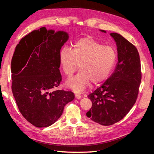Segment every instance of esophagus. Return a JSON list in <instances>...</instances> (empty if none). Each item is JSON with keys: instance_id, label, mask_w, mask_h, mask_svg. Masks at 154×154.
Listing matches in <instances>:
<instances>
[{"instance_id": "1", "label": "esophagus", "mask_w": 154, "mask_h": 154, "mask_svg": "<svg viewBox=\"0 0 154 154\" xmlns=\"http://www.w3.org/2000/svg\"><path fill=\"white\" fill-rule=\"evenodd\" d=\"M82 96L80 94H75V97L78 100H80Z\"/></svg>"}]
</instances>
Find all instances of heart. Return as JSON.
<instances>
[{
	"mask_svg": "<svg viewBox=\"0 0 154 154\" xmlns=\"http://www.w3.org/2000/svg\"><path fill=\"white\" fill-rule=\"evenodd\" d=\"M116 59L113 48L103 45L91 36L77 40L72 51L64 48L59 54L60 67L67 77H71L79 66L81 72L66 83L67 87L76 92L83 91L91 82L97 84L105 80L112 69Z\"/></svg>",
	"mask_w": 154,
	"mask_h": 154,
	"instance_id": "obj_1",
	"label": "heart"
}]
</instances>
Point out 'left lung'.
<instances>
[{
  "instance_id": "obj_1",
  "label": "left lung",
  "mask_w": 154,
  "mask_h": 154,
  "mask_svg": "<svg viewBox=\"0 0 154 154\" xmlns=\"http://www.w3.org/2000/svg\"><path fill=\"white\" fill-rule=\"evenodd\" d=\"M110 36L117 45L118 62L110 78L88 96L92 105L86 114L93 122L104 126L119 122L129 112L136 103L141 81L136 48L118 33L112 32Z\"/></svg>"
}]
</instances>
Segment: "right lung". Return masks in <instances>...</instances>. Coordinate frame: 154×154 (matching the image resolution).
Returning a JSON list of instances; mask_svg holds the SVG:
<instances>
[{
  "instance_id": "add662e5",
  "label": "right lung",
  "mask_w": 154,
  "mask_h": 154,
  "mask_svg": "<svg viewBox=\"0 0 154 154\" xmlns=\"http://www.w3.org/2000/svg\"><path fill=\"white\" fill-rule=\"evenodd\" d=\"M63 31L45 27L22 38L11 60L12 92L24 118L36 127H47L62 116L74 93L53 91L62 81L59 54L69 39Z\"/></svg>"
}]
</instances>
